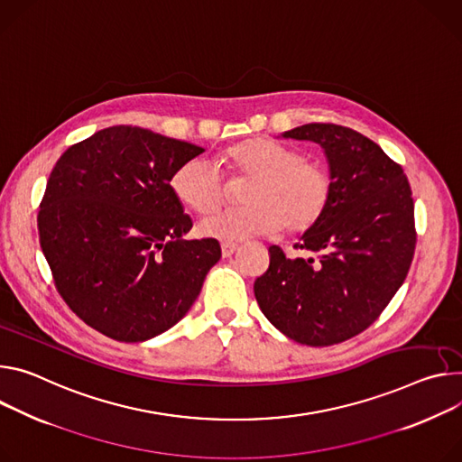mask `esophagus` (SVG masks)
<instances>
[{
  "label": "esophagus",
  "instance_id": "esophagus-1",
  "mask_svg": "<svg viewBox=\"0 0 462 462\" xmlns=\"http://www.w3.org/2000/svg\"><path fill=\"white\" fill-rule=\"evenodd\" d=\"M237 250V243H230V241H225L221 243V253L225 258H230L234 253Z\"/></svg>",
  "mask_w": 462,
  "mask_h": 462
}]
</instances>
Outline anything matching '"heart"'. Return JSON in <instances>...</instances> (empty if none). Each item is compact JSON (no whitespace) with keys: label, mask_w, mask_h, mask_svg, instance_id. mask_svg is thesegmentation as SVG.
<instances>
[{"label":"heart","mask_w":462,"mask_h":462,"mask_svg":"<svg viewBox=\"0 0 462 462\" xmlns=\"http://www.w3.org/2000/svg\"><path fill=\"white\" fill-rule=\"evenodd\" d=\"M234 177L253 179L243 208H226L206 216L199 232L221 241L267 236L283 226L287 234H306L326 216L333 197V177L304 151L267 138L246 140L225 154ZM175 197L197 214H208L225 199L217 165L204 158L184 162L171 177Z\"/></svg>","instance_id":"b5f03b06"}]
</instances>
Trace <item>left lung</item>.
<instances>
[{
	"mask_svg": "<svg viewBox=\"0 0 462 462\" xmlns=\"http://www.w3.org/2000/svg\"><path fill=\"white\" fill-rule=\"evenodd\" d=\"M283 136L320 143L333 197L322 221L295 243L311 256L291 260L269 246L254 295L289 339L331 346L366 329L403 283L416 245L412 191L402 165L354 129L308 123Z\"/></svg>",
	"mask_w": 462,
	"mask_h": 462,
	"instance_id": "obj_1",
	"label": "left lung"
}]
</instances>
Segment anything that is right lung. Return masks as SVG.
<instances>
[{"mask_svg":"<svg viewBox=\"0 0 462 462\" xmlns=\"http://www.w3.org/2000/svg\"><path fill=\"white\" fill-rule=\"evenodd\" d=\"M202 151L116 125L68 147L53 167L38 212L42 253L68 308L114 341L175 326L221 258L217 239H182L193 223L170 184Z\"/></svg>","mask_w":462,"mask_h":462,"instance_id":"1","label":"right lung"}]
</instances>
